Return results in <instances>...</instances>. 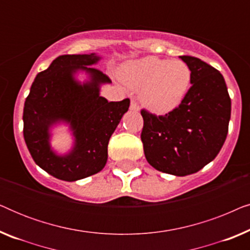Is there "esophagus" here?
<instances>
[{"label": "esophagus", "mask_w": 250, "mask_h": 250, "mask_svg": "<svg viewBox=\"0 0 250 250\" xmlns=\"http://www.w3.org/2000/svg\"><path fill=\"white\" fill-rule=\"evenodd\" d=\"M129 109H131V110H133V111H138L139 110V104H138V102L134 100V99H133V100L131 101V105H129Z\"/></svg>", "instance_id": "obj_1"}]
</instances>
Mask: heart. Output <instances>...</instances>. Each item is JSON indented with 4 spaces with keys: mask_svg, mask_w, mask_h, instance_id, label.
I'll return each mask as SVG.
<instances>
[{
    "mask_svg": "<svg viewBox=\"0 0 250 250\" xmlns=\"http://www.w3.org/2000/svg\"><path fill=\"white\" fill-rule=\"evenodd\" d=\"M121 77L133 90H141V100L150 110L168 112L183 101L192 73L182 60L146 57L124 63Z\"/></svg>",
    "mask_w": 250,
    "mask_h": 250,
    "instance_id": "heart-1",
    "label": "heart"
}]
</instances>
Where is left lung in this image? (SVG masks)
<instances>
[{"instance_id":"8db88e82","label":"left lung","mask_w":250,"mask_h":250,"mask_svg":"<svg viewBox=\"0 0 250 250\" xmlns=\"http://www.w3.org/2000/svg\"><path fill=\"white\" fill-rule=\"evenodd\" d=\"M192 73L179 107L157 116L142 109L146 158L157 170L176 176L197 173L218 155L229 131L231 99L224 77L196 57L182 56Z\"/></svg>"}]
</instances>
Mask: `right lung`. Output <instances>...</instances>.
<instances>
[{"mask_svg":"<svg viewBox=\"0 0 250 250\" xmlns=\"http://www.w3.org/2000/svg\"><path fill=\"white\" fill-rule=\"evenodd\" d=\"M100 58L91 54L58 57L47 69L37 74L23 107V139L34 162L51 175L63 181H77L104 168L108 159L109 139L129 99L108 102L99 95L102 83L110 78L94 64ZM90 74L83 85L73 80L77 70ZM71 124L75 146L67 156H57L49 148L48 128L58 121Z\"/></svg>","mask_w":250,"mask_h":250,"instance_id":"right-lung-1","label":"right lung"}]
</instances>
